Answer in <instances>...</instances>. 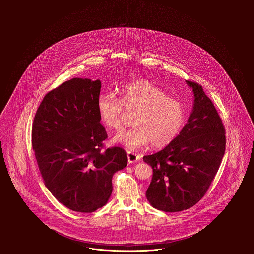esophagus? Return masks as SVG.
Wrapping results in <instances>:
<instances>
[{
    "instance_id": "1",
    "label": "esophagus",
    "mask_w": 254,
    "mask_h": 254,
    "mask_svg": "<svg viewBox=\"0 0 254 254\" xmlns=\"http://www.w3.org/2000/svg\"><path fill=\"white\" fill-rule=\"evenodd\" d=\"M127 158H128V162L129 163H134L140 160V155H138L135 152H132L130 150H127Z\"/></svg>"
}]
</instances>
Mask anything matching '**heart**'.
<instances>
[{"label":"heart","mask_w":254,"mask_h":254,"mask_svg":"<svg viewBox=\"0 0 254 254\" xmlns=\"http://www.w3.org/2000/svg\"><path fill=\"white\" fill-rule=\"evenodd\" d=\"M119 93L120 99L112 93H104L97 101L100 118L110 129L122 127L125 110L136 112L134 127L118 132L113 143L130 149L150 143L154 147H163L178 136L186 120V109L179 100L168 97L161 88L145 80L124 85Z\"/></svg>","instance_id":"heart-1"}]
</instances>
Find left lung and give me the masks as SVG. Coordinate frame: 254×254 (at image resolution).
<instances>
[{"instance_id": "obj_1", "label": "left lung", "mask_w": 254, "mask_h": 254, "mask_svg": "<svg viewBox=\"0 0 254 254\" xmlns=\"http://www.w3.org/2000/svg\"><path fill=\"white\" fill-rule=\"evenodd\" d=\"M193 109L180 134L160 151L144 156L152 168L145 196L156 209L178 212L196 204L213 181L226 148L225 127L202 87L191 81Z\"/></svg>"}]
</instances>
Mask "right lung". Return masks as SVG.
I'll return each instance as SVG.
<instances>
[{"instance_id": "obj_1", "label": "right lung", "mask_w": 254, "mask_h": 254, "mask_svg": "<svg viewBox=\"0 0 254 254\" xmlns=\"http://www.w3.org/2000/svg\"><path fill=\"white\" fill-rule=\"evenodd\" d=\"M100 80L73 78L50 91L37 109L32 146L45 186L64 206L91 213L107 204L112 176L128 162L125 150L112 146L100 123Z\"/></svg>"}]
</instances>
